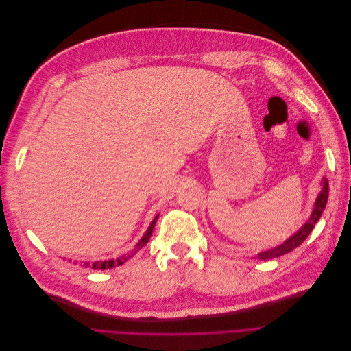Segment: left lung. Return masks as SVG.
Instances as JSON below:
<instances>
[{"label":"left lung","mask_w":351,"mask_h":351,"mask_svg":"<svg viewBox=\"0 0 351 351\" xmlns=\"http://www.w3.org/2000/svg\"><path fill=\"white\" fill-rule=\"evenodd\" d=\"M328 189H329L328 180L324 178L321 193L317 195V197H316V200H315V206H313V210H312V214H311V218L304 222V224L302 226V228H300L299 231L294 232V234H293L290 239H287L282 244H280V246L258 253V258H259V259L268 261V259L280 258V256H282V254L289 253V252L294 250L295 247L300 246V244L307 239V236L311 234L313 227H315V224H316L317 221H319V218H321V215H322V212H324V209H325V206H326V200H328Z\"/></svg>","instance_id":"obj_1"}]
</instances>
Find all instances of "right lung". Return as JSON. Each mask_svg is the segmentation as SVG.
I'll list each match as a JSON object with an SVG mask.
<instances>
[{
  "instance_id": "add662e5",
  "label": "right lung",
  "mask_w": 351,
  "mask_h": 351,
  "mask_svg": "<svg viewBox=\"0 0 351 351\" xmlns=\"http://www.w3.org/2000/svg\"><path fill=\"white\" fill-rule=\"evenodd\" d=\"M158 217H159V215H156V217L154 218V221L151 222V226L147 227V230H146V232L143 234V237L141 239L139 243L136 244V247L132 250V253L124 254V256H120V258H117V259H111V261H97V262H93V263L84 262L83 267H89V268H92V269H110V268H114V267H120V265H123L129 258H132L133 254H136L137 252H139V250L145 246V244H146L147 241H149V239H151V236H152L154 227H155V224H156Z\"/></svg>"
}]
</instances>
